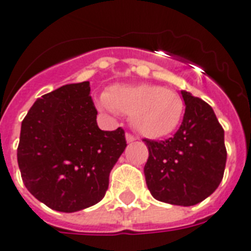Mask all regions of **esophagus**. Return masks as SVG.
Listing matches in <instances>:
<instances>
[{"label":"esophagus","mask_w":251,"mask_h":251,"mask_svg":"<svg viewBox=\"0 0 251 251\" xmlns=\"http://www.w3.org/2000/svg\"><path fill=\"white\" fill-rule=\"evenodd\" d=\"M125 138H126V142H127V143H132V142H135V140H136L135 136L131 135V134H126Z\"/></svg>","instance_id":"obj_1"}]
</instances>
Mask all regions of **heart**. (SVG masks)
<instances>
[{
    "label": "heart",
    "mask_w": 251,
    "mask_h": 251,
    "mask_svg": "<svg viewBox=\"0 0 251 251\" xmlns=\"http://www.w3.org/2000/svg\"><path fill=\"white\" fill-rule=\"evenodd\" d=\"M100 106L129 115L132 127L151 139L172 134L184 116V100L178 93L154 84L113 85Z\"/></svg>",
    "instance_id": "heart-1"
}]
</instances>
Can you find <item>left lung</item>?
I'll return each mask as SVG.
<instances>
[{"label":"left lung","mask_w":251,"mask_h":251,"mask_svg":"<svg viewBox=\"0 0 251 251\" xmlns=\"http://www.w3.org/2000/svg\"><path fill=\"white\" fill-rule=\"evenodd\" d=\"M185 115L180 129L167 140L144 139L149 157L147 186L154 199L190 207L203 201L221 184L226 166L225 131L213 108L181 90Z\"/></svg>","instance_id":"left-lung-1"}]
</instances>
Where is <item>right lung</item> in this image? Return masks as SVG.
<instances>
[{"mask_svg": "<svg viewBox=\"0 0 251 251\" xmlns=\"http://www.w3.org/2000/svg\"><path fill=\"white\" fill-rule=\"evenodd\" d=\"M89 81L38 98L22 122L18 163L25 187L50 209L73 213L100 201L126 148L121 127L97 125Z\"/></svg>", "mask_w": 251, "mask_h": 251, "instance_id": "1", "label": "right lung"}]
</instances>
